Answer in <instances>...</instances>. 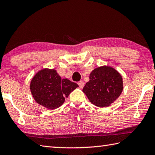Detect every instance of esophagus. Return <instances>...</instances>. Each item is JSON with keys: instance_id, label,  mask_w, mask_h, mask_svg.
Returning a JSON list of instances; mask_svg holds the SVG:
<instances>
[{"instance_id": "esophagus-1", "label": "esophagus", "mask_w": 155, "mask_h": 155, "mask_svg": "<svg viewBox=\"0 0 155 155\" xmlns=\"http://www.w3.org/2000/svg\"><path fill=\"white\" fill-rule=\"evenodd\" d=\"M78 85H79L80 88H83L84 87V82L83 81L78 82Z\"/></svg>"}]
</instances>
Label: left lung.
Instances as JSON below:
<instances>
[{"instance_id":"obj_1","label":"left lung","mask_w":155,"mask_h":155,"mask_svg":"<svg viewBox=\"0 0 155 155\" xmlns=\"http://www.w3.org/2000/svg\"><path fill=\"white\" fill-rule=\"evenodd\" d=\"M122 90V76L113 68L104 66L91 72L83 91L93 104L104 107L116 100Z\"/></svg>"}]
</instances>
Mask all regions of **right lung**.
Returning <instances> with one entry per match:
<instances>
[{"mask_svg": "<svg viewBox=\"0 0 155 155\" xmlns=\"http://www.w3.org/2000/svg\"><path fill=\"white\" fill-rule=\"evenodd\" d=\"M78 85L68 78L62 79L55 70L44 69L31 80L30 89L37 103L50 110L62 105L69 94Z\"/></svg>", "mask_w": 155, "mask_h": 155, "instance_id": "obj_1", "label": "right lung"}]
</instances>
